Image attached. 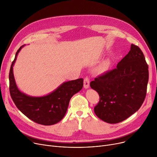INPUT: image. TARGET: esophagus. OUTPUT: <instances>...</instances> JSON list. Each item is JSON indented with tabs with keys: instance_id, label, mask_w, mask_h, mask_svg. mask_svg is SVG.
<instances>
[{
	"instance_id": "esophagus-1",
	"label": "esophagus",
	"mask_w": 157,
	"mask_h": 157,
	"mask_svg": "<svg viewBox=\"0 0 157 157\" xmlns=\"http://www.w3.org/2000/svg\"><path fill=\"white\" fill-rule=\"evenodd\" d=\"M89 86H90V79L88 77H86L84 79V87L85 88H88Z\"/></svg>"
}]
</instances>
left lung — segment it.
<instances>
[{"mask_svg": "<svg viewBox=\"0 0 157 157\" xmlns=\"http://www.w3.org/2000/svg\"><path fill=\"white\" fill-rule=\"evenodd\" d=\"M149 71L141 49L132 44L130 50L117 67L90 82L99 95L97 116L109 123L126 120L142 105L146 95Z\"/></svg>", "mask_w": 157, "mask_h": 157, "instance_id": "1", "label": "left lung"}]
</instances>
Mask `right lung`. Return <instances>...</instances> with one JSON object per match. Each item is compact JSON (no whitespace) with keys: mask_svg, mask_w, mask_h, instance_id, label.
<instances>
[{"mask_svg":"<svg viewBox=\"0 0 157 157\" xmlns=\"http://www.w3.org/2000/svg\"><path fill=\"white\" fill-rule=\"evenodd\" d=\"M23 46L16 53L10 71V92L17 108L34 122L43 125H52L59 122L65 116L71 97L82 89L83 78L63 83L54 92L40 97H30L21 93L16 85L13 66Z\"/></svg>","mask_w":157,"mask_h":157,"instance_id":"1","label":"right lung"}]
</instances>
